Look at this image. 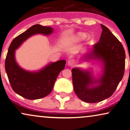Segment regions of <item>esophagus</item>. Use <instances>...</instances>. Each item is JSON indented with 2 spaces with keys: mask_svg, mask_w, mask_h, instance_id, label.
<instances>
[{
  "mask_svg": "<svg viewBox=\"0 0 130 130\" xmlns=\"http://www.w3.org/2000/svg\"><path fill=\"white\" fill-rule=\"evenodd\" d=\"M75 62H74V60L73 59H70L68 61V65H69L70 67H73L74 66V65Z\"/></svg>",
  "mask_w": 130,
  "mask_h": 130,
  "instance_id": "obj_1",
  "label": "esophagus"
}]
</instances>
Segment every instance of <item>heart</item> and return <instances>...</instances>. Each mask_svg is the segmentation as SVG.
Masks as SVG:
<instances>
[{"instance_id": "1", "label": "heart", "mask_w": 130, "mask_h": 130, "mask_svg": "<svg viewBox=\"0 0 130 130\" xmlns=\"http://www.w3.org/2000/svg\"><path fill=\"white\" fill-rule=\"evenodd\" d=\"M86 38V39H89V37L88 36L86 37V34L84 32H77L76 33L74 36V39L76 41H80L83 40V39Z\"/></svg>"}]
</instances>
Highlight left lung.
Returning a JSON list of instances; mask_svg holds the SVG:
<instances>
[{
	"instance_id": "left-lung-1",
	"label": "left lung",
	"mask_w": 130,
	"mask_h": 130,
	"mask_svg": "<svg viewBox=\"0 0 130 130\" xmlns=\"http://www.w3.org/2000/svg\"><path fill=\"white\" fill-rule=\"evenodd\" d=\"M103 29L99 41L90 52L82 55L81 60H96L102 65V74L94 77L89 70L72 69L75 94L82 101L95 103L107 99L115 91L122 79L125 53L122 44L109 29L101 24Z\"/></svg>"
}]
</instances>
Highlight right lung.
I'll return each instance as SVG.
<instances>
[{"mask_svg": "<svg viewBox=\"0 0 130 130\" xmlns=\"http://www.w3.org/2000/svg\"><path fill=\"white\" fill-rule=\"evenodd\" d=\"M53 30L49 26L35 24L13 39L8 48L5 60L8 80L15 92L26 99H39L50 94L59 74L65 68L66 60L50 62L40 70L30 71L19 66L15 60V50L32 36H48Z\"/></svg>", "mask_w": 130, "mask_h": 130, "instance_id": "1", "label": "right lung"}]
</instances>
